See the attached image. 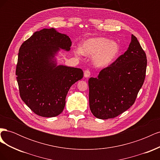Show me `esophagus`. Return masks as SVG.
Here are the masks:
<instances>
[{
    "instance_id": "34e87169",
    "label": "esophagus",
    "mask_w": 160,
    "mask_h": 160,
    "mask_svg": "<svg viewBox=\"0 0 160 160\" xmlns=\"http://www.w3.org/2000/svg\"><path fill=\"white\" fill-rule=\"evenodd\" d=\"M91 75V71L89 69H86L84 71V76L85 77H89Z\"/></svg>"
}]
</instances>
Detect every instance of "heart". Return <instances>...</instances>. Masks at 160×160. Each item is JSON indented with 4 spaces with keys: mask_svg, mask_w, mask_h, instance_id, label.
Listing matches in <instances>:
<instances>
[{
    "mask_svg": "<svg viewBox=\"0 0 160 160\" xmlns=\"http://www.w3.org/2000/svg\"><path fill=\"white\" fill-rule=\"evenodd\" d=\"M119 51V45L115 41H109L104 37H93L85 40L81 48H77L74 52L77 56L83 54L93 55V61L97 66L105 67L118 57Z\"/></svg>",
    "mask_w": 160,
    "mask_h": 160,
    "instance_id": "b5f03b06",
    "label": "heart"
}]
</instances>
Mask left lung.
Instances as JSON below:
<instances>
[{
    "instance_id": "left-lung-1",
    "label": "left lung",
    "mask_w": 160,
    "mask_h": 160,
    "mask_svg": "<svg viewBox=\"0 0 160 160\" xmlns=\"http://www.w3.org/2000/svg\"><path fill=\"white\" fill-rule=\"evenodd\" d=\"M146 67V52L132 35L128 49L98 77L89 79V108L95 117L114 118L133 105L143 84Z\"/></svg>"
}]
</instances>
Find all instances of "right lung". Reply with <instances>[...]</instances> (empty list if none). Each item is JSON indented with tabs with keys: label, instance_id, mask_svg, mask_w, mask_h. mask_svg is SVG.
I'll return each instance as SVG.
<instances>
[{
	"label": "right lung",
	"instance_id": "obj_1",
	"mask_svg": "<svg viewBox=\"0 0 160 160\" xmlns=\"http://www.w3.org/2000/svg\"><path fill=\"white\" fill-rule=\"evenodd\" d=\"M70 38L54 28L37 31L19 49L16 75L21 99L35 114L59 115L72 84L83 78L81 69L57 66L53 57L60 49L69 51Z\"/></svg>",
	"mask_w": 160,
	"mask_h": 160
}]
</instances>
